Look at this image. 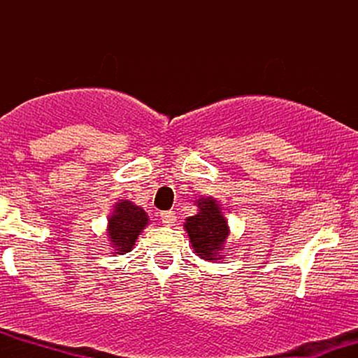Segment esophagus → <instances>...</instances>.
Listing matches in <instances>:
<instances>
[{
  "instance_id": "1",
  "label": "esophagus",
  "mask_w": 358,
  "mask_h": 358,
  "mask_svg": "<svg viewBox=\"0 0 358 358\" xmlns=\"http://www.w3.org/2000/svg\"><path fill=\"white\" fill-rule=\"evenodd\" d=\"M175 220H176V217H175V213L171 212V210L162 212V222H163V224H166V225H173V224H175Z\"/></svg>"
}]
</instances>
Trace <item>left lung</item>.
Listing matches in <instances>:
<instances>
[{"label": "left lung", "instance_id": "8db88e82", "mask_svg": "<svg viewBox=\"0 0 358 358\" xmlns=\"http://www.w3.org/2000/svg\"><path fill=\"white\" fill-rule=\"evenodd\" d=\"M196 207H199V213L188 217L183 225L190 237L192 248L196 256L207 261L222 259L220 250L224 249L229 237L227 219L224 217L219 202L212 196L196 200Z\"/></svg>", "mask_w": 358, "mask_h": 358}]
</instances>
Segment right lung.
Returning a JSON list of instances; mask_svg holds the SVG:
<instances>
[{
	"label": "right lung",
	"mask_w": 358,
	"mask_h": 358,
	"mask_svg": "<svg viewBox=\"0 0 358 358\" xmlns=\"http://www.w3.org/2000/svg\"><path fill=\"white\" fill-rule=\"evenodd\" d=\"M148 220L146 212L129 200H121L114 205L113 215L108 220V236L114 254L129 252Z\"/></svg>",
	"instance_id": "right-lung-1"
}]
</instances>
